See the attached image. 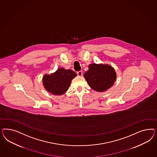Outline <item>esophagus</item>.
<instances>
[{
  "label": "esophagus",
  "instance_id": "1",
  "mask_svg": "<svg viewBox=\"0 0 157 157\" xmlns=\"http://www.w3.org/2000/svg\"><path fill=\"white\" fill-rule=\"evenodd\" d=\"M77 74H78V76H82V71H79L77 72Z\"/></svg>",
  "mask_w": 157,
  "mask_h": 157
}]
</instances>
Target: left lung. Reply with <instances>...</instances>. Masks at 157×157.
Segmentation results:
<instances>
[{
	"label": "left lung",
	"instance_id": "8db88e82",
	"mask_svg": "<svg viewBox=\"0 0 157 157\" xmlns=\"http://www.w3.org/2000/svg\"><path fill=\"white\" fill-rule=\"evenodd\" d=\"M89 85L96 91L102 92L110 88L116 79V73L112 66L102 64H91L84 74Z\"/></svg>",
	"mask_w": 157,
	"mask_h": 157
}]
</instances>
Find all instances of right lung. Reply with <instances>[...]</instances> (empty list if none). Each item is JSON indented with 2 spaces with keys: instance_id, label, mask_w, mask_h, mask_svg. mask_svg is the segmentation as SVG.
<instances>
[{
  "instance_id": "obj_1",
  "label": "right lung",
  "mask_w": 157,
  "mask_h": 157,
  "mask_svg": "<svg viewBox=\"0 0 157 157\" xmlns=\"http://www.w3.org/2000/svg\"><path fill=\"white\" fill-rule=\"evenodd\" d=\"M76 76V74L74 71L60 68L50 75H44L43 85L47 90L53 94L62 95L68 89L72 79Z\"/></svg>"
}]
</instances>
